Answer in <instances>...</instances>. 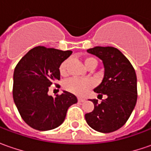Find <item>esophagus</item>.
<instances>
[{"instance_id": "1", "label": "esophagus", "mask_w": 151, "mask_h": 151, "mask_svg": "<svg viewBox=\"0 0 151 151\" xmlns=\"http://www.w3.org/2000/svg\"><path fill=\"white\" fill-rule=\"evenodd\" d=\"M78 101L79 102H83V101H85V99L84 98H81V97H79Z\"/></svg>"}]
</instances>
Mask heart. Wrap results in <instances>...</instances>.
I'll list each match as a JSON object with an SVG mask.
<instances>
[{"mask_svg": "<svg viewBox=\"0 0 151 151\" xmlns=\"http://www.w3.org/2000/svg\"><path fill=\"white\" fill-rule=\"evenodd\" d=\"M68 63H69V60H65L63 61L60 64V65L59 70H60V73L62 76L66 74ZM92 63L97 64V62L94 58L87 57V58L85 59V65H86V68ZM92 86H93V82L91 80L72 78L68 80L65 82L64 87H65V90L71 92V93L76 94V95H79V96H82V95H85L88 91L90 90L91 88L92 87Z\"/></svg>", "mask_w": 151, "mask_h": 151, "instance_id": "obj_1", "label": "heart"}]
</instances>
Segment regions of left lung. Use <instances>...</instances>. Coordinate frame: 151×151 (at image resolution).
<instances>
[{
  "label": "left lung",
  "mask_w": 151,
  "mask_h": 151,
  "mask_svg": "<svg viewBox=\"0 0 151 151\" xmlns=\"http://www.w3.org/2000/svg\"><path fill=\"white\" fill-rule=\"evenodd\" d=\"M103 64L104 76L94 91L105 95L100 103L91 100L94 110L86 113L87 124L94 130L111 133L124 126L130 117L137 101V77L129 60L118 49L96 46L87 50Z\"/></svg>",
  "instance_id": "obj_1"
}]
</instances>
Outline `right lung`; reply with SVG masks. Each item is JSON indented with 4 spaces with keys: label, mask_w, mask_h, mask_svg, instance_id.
<instances>
[{
    "label": "right lung",
    "mask_w": 151,
    "mask_h": 151,
    "mask_svg": "<svg viewBox=\"0 0 151 151\" xmlns=\"http://www.w3.org/2000/svg\"><path fill=\"white\" fill-rule=\"evenodd\" d=\"M72 51L38 46L18 62L13 74V100L27 124L39 131L58 128L68 108L77 102L74 94L63 91L60 96L48 94L49 87L60 79L59 68Z\"/></svg>",
    "instance_id": "1"
}]
</instances>
